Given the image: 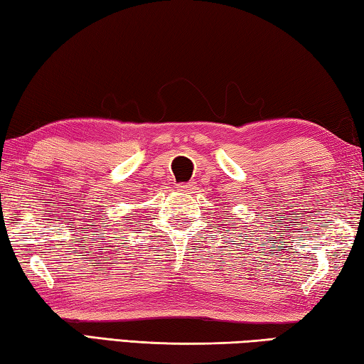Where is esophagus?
Instances as JSON below:
<instances>
[{
    "label": "esophagus",
    "instance_id": "esophagus-1",
    "mask_svg": "<svg viewBox=\"0 0 364 364\" xmlns=\"http://www.w3.org/2000/svg\"><path fill=\"white\" fill-rule=\"evenodd\" d=\"M196 188V183L194 181H188V183H180L178 184V189L183 191V193H191V191H194Z\"/></svg>",
    "mask_w": 364,
    "mask_h": 364
}]
</instances>
